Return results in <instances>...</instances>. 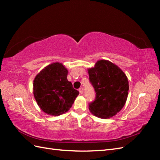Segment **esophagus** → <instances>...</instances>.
<instances>
[{
  "label": "esophagus",
  "instance_id": "esophagus-1",
  "mask_svg": "<svg viewBox=\"0 0 160 160\" xmlns=\"http://www.w3.org/2000/svg\"><path fill=\"white\" fill-rule=\"evenodd\" d=\"M78 91H79V92L80 94H82L83 93V91H84V89L82 87H80L79 89H78Z\"/></svg>",
  "mask_w": 160,
  "mask_h": 160
}]
</instances>
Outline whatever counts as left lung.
Instances as JSON below:
<instances>
[{"instance_id": "obj_1", "label": "left lung", "mask_w": 160, "mask_h": 160, "mask_svg": "<svg viewBox=\"0 0 160 160\" xmlns=\"http://www.w3.org/2000/svg\"><path fill=\"white\" fill-rule=\"evenodd\" d=\"M96 98L89 104L90 111L100 118L114 116L124 106L128 97V81L124 73L110 61H98L88 69Z\"/></svg>"}]
</instances>
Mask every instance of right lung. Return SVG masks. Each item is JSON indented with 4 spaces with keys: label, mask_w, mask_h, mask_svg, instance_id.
<instances>
[{
    "label": "right lung",
    "mask_w": 160,
    "mask_h": 160,
    "mask_svg": "<svg viewBox=\"0 0 160 160\" xmlns=\"http://www.w3.org/2000/svg\"><path fill=\"white\" fill-rule=\"evenodd\" d=\"M68 71L62 63L51 64L36 76L33 95L45 113L59 115L69 110L79 91L67 80Z\"/></svg>",
    "instance_id": "add662e5"
}]
</instances>
